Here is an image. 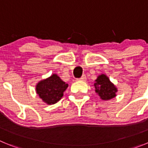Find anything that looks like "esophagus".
<instances>
[{
  "label": "esophagus",
  "instance_id": "34e87169",
  "mask_svg": "<svg viewBox=\"0 0 148 148\" xmlns=\"http://www.w3.org/2000/svg\"><path fill=\"white\" fill-rule=\"evenodd\" d=\"M86 76L85 75H83V76L81 77L80 78H77L76 81H82V82H84V81H85L86 80Z\"/></svg>",
  "mask_w": 148,
  "mask_h": 148
}]
</instances>
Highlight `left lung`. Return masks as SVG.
<instances>
[{
	"label": "left lung",
	"mask_w": 148,
	"mask_h": 148,
	"mask_svg": "<svg viewBox=\"0 0 148 148\" xmlns=\"http://www.w3.org/2000/svg\"><path fill=\"white\" fill-rule=\"evenodd\" d=\"M93 87L95 92L103 101H110L116 96L118 88L113 82H111L108 76L105 74H101L94 82Z\"/></svg>",
	"instance_id": "8db88e82"
}]
</instances>
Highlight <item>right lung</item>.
I'll return each mask as SVG.
<instances>
[{"label":"right lung","mask_w":148,"mask_h":148,"mask_svg":"<svg viewBox=\"0 0 148 148\" xmlns=\"http://www.w3.org/2000/svg\"><path fill=\"white\" fill-rule=\"evenodd\" d=\"M67 87L68 84L63 82L54 73L48 78L39 81L35 86V92L44 103L51 105L61 100Z\"/></svg>","instance_id":"right-lung-1"}]
</instances>
